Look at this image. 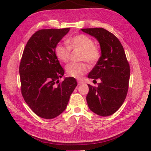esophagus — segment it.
Returning a JSON list of instances; mask_svg holds the SVG:
<instances>
[{"label":"esophagus","mask_w":151,"mask_h":151,"mask_svg":"<svg viewBox=\"0 0 151 151\" xmlns=\"http://www.w3.org/2000/svg\"><path fill=\"white\" fill-rule=\"evenodd\" d=\"M82 83H84V81H82V80H79V81H78V85H81V84H82Z\"/></svg>","instance_id":"34e87169"}]
</instances>
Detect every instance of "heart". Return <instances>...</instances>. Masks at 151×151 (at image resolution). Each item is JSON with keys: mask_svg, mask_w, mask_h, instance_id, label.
I'll use <instances>...</instances> for the list:
<instances>
[{"mask_svg": "<svg viewBox=\"0 0 151 151\" xmlns=\"http://www.w3.org/2000/svg\"><path fill=\"white\" fill-rule=\"evenodd\" d=\"M67 43L68 47L58 44L54 50L56 58L61 62L63 63L68 62L70 50H79L78 60L86 61L90 65H94L100 58V49L94 45L93 40L86 35H76L67 40ZM88 70L87 64L84 62L71 63L66 66L67 75L75 78L82 77Z\"/></svg>", "mask_w": 151, "mask_h": 151, "instance_id": "1", "label": "heart"}]
</instances>
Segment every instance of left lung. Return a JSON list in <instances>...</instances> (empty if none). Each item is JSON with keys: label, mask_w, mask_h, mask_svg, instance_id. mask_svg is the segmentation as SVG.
<instances>
[{"label": "left lung", "mask_w": 151, "mask_h": 151, "mask_svg": "<svg viewBox=\"0 0 151 151\" xmlns=\"http://www.w3.org/2000/svg\"><path fill=\"white\" fill-rule=\"evenodd\" d=\"M100 44L101 56L88 77L99 78L98 87L88 85L86 101L89 108L103 117L117 111L123 104L129 89L130 66L123 47L114 35L102 28H84Z\"/></svg>", "instance_id": "obj_1"}]
</instances>
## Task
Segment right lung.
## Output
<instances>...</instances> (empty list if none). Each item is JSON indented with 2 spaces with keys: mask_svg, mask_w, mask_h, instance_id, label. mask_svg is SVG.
Here are the masks:
<instances>
[{
  "mask_svg": "<svg viewBox=\"0 0 151 151\" xmlns=\"http://www.w3.org/2000/svg\"><path fill=\"white\" fill-rule=\"evenodd\" d=\"M69 28L42 29L32 35L22 54L19 65L21 93L25 102L38 116L49 119L65 110L77 86L75 78L65 77L54 52L56 46Z\"/></svg>",
  "mask_w": 151,
  "mask_h": 151,
  "instance_id": "obj_1",
  "label": "right lung"
}]
</instances>
